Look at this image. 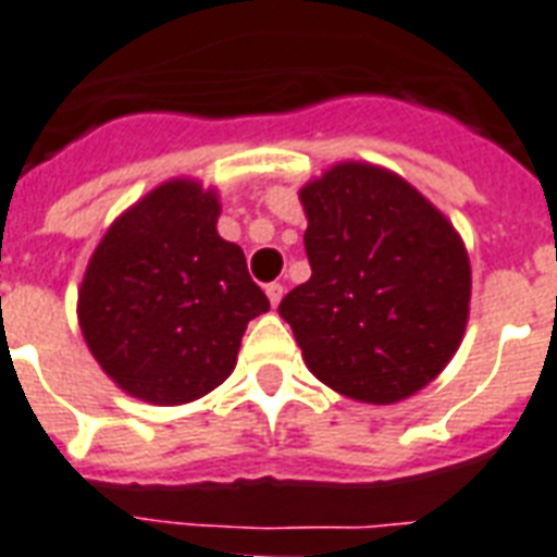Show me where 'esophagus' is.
<instances>
[{
    "mask_svg": "<svg viewBox=\"0 0 557 557\" xmlns=\"http://www.w3.org/2000/svg\"><path fill=\"white\" fill-rule=\"evenodd\" d=\"M264 293H268L270 305L278 307V301H282V296H284V287L278 282H273V284H268V287H264Z\"/></svg>",
    "mask_w": 557,
    "mask_h": 557,
    "instance_id": "esophagus-1",
    "label": "esophagus"
}]
</instances>
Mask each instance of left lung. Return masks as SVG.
<instances>
[{"label": "left lung", "mask_w": 557, "mask_h": 557, "mask_svg": "<svg viewBox=\"0 0 557 557\" xmlns=\"http://www.w3.org/2000/svg\"><path fill=\"white\" fill-rule=\"evenodd\" d=\"M312 275L282 298L305 364L335 393L395 404L449 364L470 315L461 236L389 170L344 162L301 187Z\"/></svg>", "instance_id": "1"}]
</instances>
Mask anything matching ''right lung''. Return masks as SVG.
<instances>
[{"mask_svg":"<svg viewBox=\"0 0 557 557\" xmlns=\"http://www.w3.org/2000/svg\"><path fill=\"white\" fill-rule=\"evenodd\" d=\"M219 196L173 178L110 224L85 270L79 327L133 398L173 407L236 367L247 321L270 310L242 247L215 230Z\"/></svg>","mask_w":557,"mask_h":557,"instance_id":"right-lung-1","label":"right lung"}]
</instances>
